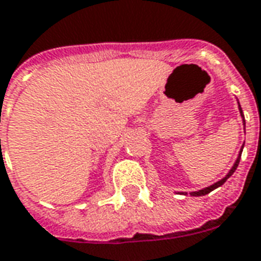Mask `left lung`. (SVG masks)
I'll return each mask as SVG.
<instances>
[{
  "instance_id": "obj_1",
  "label": "left lung",
  "mask_w": 261,
  "mask_h": 261,
  "mask_svg": "<svg viewBox=\"0 0 261 261\" xmlns=\"http://www.w3.org/2000/svg\"><path fill=\"white\" fill-rule=\"evenodd\" d=\"M238 107H240L241 117L244 118V113H242V109H241L240 101H238ZM244 125H245V119H244ZM242 150H244V146L241 147V151H240V154H238V158H237V161H235V162H234V165H232V168H231V169H230V172H228V173H227V175L224 176L223 179L219 180V181H216V183L212 184V186H209V187H205V189H202V190H198V191H193V193H190V194H191L193 197H201V195H206V194H209V193H211V191H213V190H215V189H217V187H220V186H223V184L226 183V180L228 179V177H230V176L232 175V173H234L235 169L238 168V164H240ZM181 194H183V193H181Z\"/></svg>"
}]
</instances>
